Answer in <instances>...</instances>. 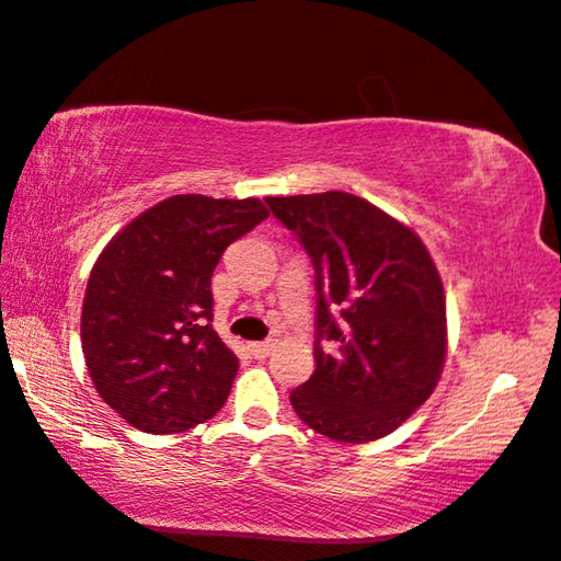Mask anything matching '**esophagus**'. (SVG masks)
<instances>
[{"instance_id": "1", "label": "esophagus", "mask_w": 561, "mask_h": 561, "mask_svg": "<svg viewBox=\"0 0 561 561\" xmlns=\"http://www.w3.org/2000/svg\"><path fill=\"white\" fill-rule=\"evenodd\" d=\"M251 355L255 359H265L275 350V340H265V342H251Z\"/></svg>"}]
</instances>
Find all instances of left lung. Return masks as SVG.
<instances>
[{
	"label": "left lung",
	"instance_id": "1",
	"mask_svg": "<svg viewBox=\"0 0 561 561\" xmlns=\"http://www.w3.org/2000/svg\"><path fill=\"white\" fill-rule=\"evenodd\" d=\"M265 202L316 265V371L293 389V409L340 444L391 434L434 394L444 371L446 296L434 259L414 229L362 196ZM320 339L333 350L322 351Z\"/></svg>",
	"mask_w": 561,
	"mask_h": 561
}]
</instances>
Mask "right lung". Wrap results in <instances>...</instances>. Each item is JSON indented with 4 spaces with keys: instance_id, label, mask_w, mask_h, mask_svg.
Returning a JSON list of instances; mask_svg holds the SVG:
<instances>
[{
    "instance_id": "obj_1",
    "label": "right lung",
    "mask_w": 561,
    "mask_h": 561,
    "mask_svg": "<svg viewBox=\"0 0 561 561\" xmlns=\"http://www.w3.org/2000/svg\"><path fill=\"white\" fill-rule=\"evenodd\" d=\"M261 199L176 194L117 231L88 275L81 345L107 407L145 434H182L229 399L239 359L211 328V275L261 224Z\"/></svg>"
}]
</instances>
